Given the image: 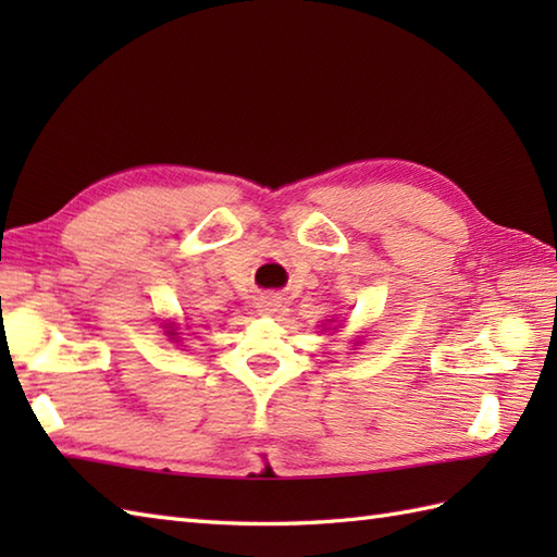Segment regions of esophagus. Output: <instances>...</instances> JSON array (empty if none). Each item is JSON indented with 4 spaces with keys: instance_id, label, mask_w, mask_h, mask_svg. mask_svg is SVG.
Returning a JSON list of instances; mask_svg holds the SVG:
<instances>
[{
    "instance_id": "1",
    "label": "esophagus",
    "mask_w": 557,
    "mask_h": 557,
    "mask_svg": "<svg viewBox=\"0 0 557 557\" xmlns=\"http://www.w3.org/2000/svg\"><path fill=\"white\" fill-rule=\"evenodd\" d=\"M280 297H275V294H265V297H260L258 301H256V306H258V311L260 313H265V315H272L275 313L277 309H280Z\"/></svg>"
}]
</instances>
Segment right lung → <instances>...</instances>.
<instances>
[{
  "instance_id": "obj_1",
  "label": "right lung",
  "mask_w": 557,
  "mask_h": 557,
  "mask_svg": "<svg viewBox=\"0 0 557 557\" xmlns=\"http://www.w3.org/2000/svg\"><path fill=\"white\" fill-rule=\"evenodd\" d=\"M168 327H172V325H168ZM168 335H170V337H180V333H176L174 327H172V330H168Z\"/></svg>"
}]
</instances>
